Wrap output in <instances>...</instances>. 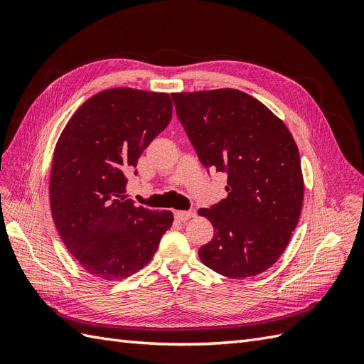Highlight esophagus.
<instances>
[{"label": "esophagus", "instance_id": "1", "mask_svg": "<svg viewBox=\"0 0 364 364\" xmlns=\"http://www.w3.org/2000/svg\"><path fill=\"white\" fill-rule=\"evenodd\" d=\"M194 215V213L191 211H176L174 217L176 220H179V222H186V220H190Z\"/></svg>", "mask_w": 364, "mask_h": 364}]
</instances>
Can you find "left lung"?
Listing matches in <instances>:
<instances>
[{"label": "left lung", "mask_w": 364, "mask_h": 364, "mask_svg": "<svg viewBox=\"0 0 364 364\" xmlns=\"http://www.w3.org/2000/svg\"><path fill=\"white\" fill-rule=\"evenodd\" d=\"M176 115L205 167L228 174V197L200 208L214 238L199 249L228 278L255 277L287 247L304 200L301 158L287 126L238 90L171 94Z\"/></svg>", "instance_id": "8db88e82"}]
</instances>
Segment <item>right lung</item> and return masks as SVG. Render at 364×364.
I'll use <instances>...</instances> for the list:
<instances>
[{"label": "right lung", "mask_w": 364, "mask_h": 364, "mask_svg": "<svg viewBox=\"0 0 364 364\" xmlns=\"http://www.w3.org/2000/svg\"><path fill=\"white\" fill-rule=\"evenodd\" d=\"M168 94L115 87L86 100L68 121L51 165L50 203L58 232L94 277L124 279L155 255L170 211L126 196L144 149L168 126Z\"/></svg>", "instance_id": "1"}]
</instances>
